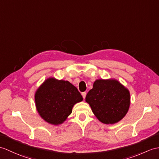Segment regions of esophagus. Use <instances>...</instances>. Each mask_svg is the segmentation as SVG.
I'll use <instances>...</instances> for the list:
<instances>
[{"mask_svg": "<svg viewBox=\"0 0 159 159\" xmlns=\"http://www.w3.org/2000/svg\"><path fill=\"white\" fill-rule=\"evenodd\" d=\"M86 95H87L86 92H83V93H82V96H83V98L84 99L85 98V97H86Z\"/></svg>", "mask_w": 159, "mask_h": 159, "instance_id": "esophagus-1", "label": "esophagus"}]
</instances>
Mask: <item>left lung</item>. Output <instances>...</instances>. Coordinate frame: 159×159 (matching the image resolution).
Listing matches in <instances>:
<instances>
[{"label": "left lung", "instance_id": "8db88e82", "mask_svg": "<svg viewBox=\"0 0 159 159\" xmlns=\"http://www.w3.org/2000/svg\"><path fill=\"white\" fill-rule=\"evenodd\" d=\"M85 101L99 121L104 124H114L127 113L130 93L116 79H98L87 94Z\"/></svg>", "mask_w": 159, "mask_h": 159}]
</instances>
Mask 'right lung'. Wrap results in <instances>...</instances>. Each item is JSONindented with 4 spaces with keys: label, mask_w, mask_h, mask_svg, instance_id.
<instances>
[{
    "label": "right lung",
    "mask_w": 159,
    "mask_h": 159,
    "mask_svg": "<svg viewBox=\"0 0 159 159\" xmlns=\"http://www.w3.org/2000/svg\"><path fill=\"white\" fill-rule=\"evenodd\" d=\"M34 99L39 115L54 125L64 123L72 113L74 105L83 101L80 92L69 81L52 77L38 88Z\"/></svg>",
    "instance_id": "right-lung-1"
}]
</instances>
